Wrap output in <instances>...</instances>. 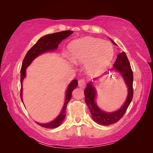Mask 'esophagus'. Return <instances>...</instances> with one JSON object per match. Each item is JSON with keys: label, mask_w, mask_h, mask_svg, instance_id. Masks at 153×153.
<instances>
[{"label": "esophagus", "mask_w": 153, "mask_h": 153, "mask_svg": "<svg viewBox=\"0 0 153 153\" xmlns=\"http://www.w3.org/2000/svg\"><path fill=\"white\" fill-rule=\"evenodd\" d=\"M78 86L82 88H84L86 86V81H85L84 79H80L78 81Z\"/></svg>", "instance_id": "34e87169"}]
</instances>
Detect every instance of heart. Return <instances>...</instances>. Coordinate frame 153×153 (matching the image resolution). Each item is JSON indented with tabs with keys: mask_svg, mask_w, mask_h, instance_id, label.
Wrapping results in <instances>:
<instances>
[{
	"mask_svg": "<svg viewBox=\"0 0 153 153\" xmlns=\"http://www.w3.org/2000/svg\"><path fill=\"white\" fill-rule=\"evenodd\" d=\"M69 56L75 63H85L91 73L102 71L112 60L113 47L109 43L92 37L75 40L68 46Z\"/></svg>",
	"mask_w": 153,
	"mask_h": 153,
	"instance_id": "1",
	"label": "heart"
}]
</instances>
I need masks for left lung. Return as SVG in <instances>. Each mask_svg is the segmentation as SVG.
Instances as JSON below:
<instances>
[{
	"label": "left lung",
	"mask_w": 153,
	"mask_h": 153,
	"mask_svg": "<svg viewBox=\"0 0 153 153\" xmlns=\"http://www.w3.org/2000/svg\"><path fill=\"white\" fill-rule=\"evenodd\" d=\"M111 42L116 45L113 41L111 40ZM114 68L121 74L127 86L128 87V95L127 100L120 109L113 113L104 112L100 110L95 103L94 100L97 93L92 84H88L86 89L84 90L85 101L91 113L93 120L102 126H108L117 122L126 112L133 98V71L131 70L128 59L124 52L117 55V59L114 63Z\"/></svg>",
	"instance_id": "8db88e82"
}]
</instances>
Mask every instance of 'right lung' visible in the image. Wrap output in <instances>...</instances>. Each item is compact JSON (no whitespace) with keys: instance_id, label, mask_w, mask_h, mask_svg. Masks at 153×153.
Instances as JSON below:
<instances>
[{"instance_id":"add662e5","label":"right lung","mask_w":153,"mask_h":153,"mask_svg":"<svg viewBox=\"0 0 153 153\" xmlns=\"http://www.w3.org/2000/svg\"><path fill=\"white\" fill-rule=\"evenodd\" d=\"M74 32L71 30H66L63 31V32H56L54 33H51V34H48L45 36H43L41 38H40L37 42H36L34 45H33L32 48H31L29 51L27 52L26 55L25 56L23 61L22 68H21V90H20V97L21 99L22 100V82L23 79H24L25 76V69L30 65V64L32 63V61L34 59L36 56H38L40 54L47 51H54L56 50L58 48L59 44L60 43L62 40L65 39L66 38L70 36ZM78 82H77V79H74L72 81L70 84L69 85L68 88L66 92V98L65 101L64 105L62 108L61 112L57 117H56L55 120L51 121L50 123H38V125L41 127L45 128H49V129H53L56 128L61 126V123L63 122V120L66 116V107L68 102L70 101V99L71 98V94L73 90L76 88L77 86ZM23 101V100H22Z\"/></svg>"}]
</instances>
